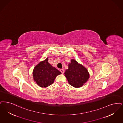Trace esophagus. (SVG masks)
<instances>
[{
	"label": "esophagus",
	"mask_w": 123,
	"mask_h": 123,
	"mask_svg": "<svg viewBox=\"0 0 123 123\" xmlns=\"http://www.w3.org/2000/svg\"><path fill=\"white\" fill-rule=\"evenodd\" d=\"M60 72L62 73V74H63L64 73V69H60Z\"/></svg>",
	"instance_id": "esophagus-1"
}]
</instances>
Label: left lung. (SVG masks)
I'll return each instance as SVG.
<instances>
[{
    "label": "left lung",
    "instance_id": "8db88e82",
    "mask_svg": "<svg viewBox=\"0 0 123 123\" xmlns=\"http://www.w3.org/2000/svg\"><path fill=\"white\" fill-rule=\"evenodd\" d=\"M68 83L75 88H80L89 80L90 74L88 71L75 59H71L68 64V68L64 73Z\"/></svg>",
    "mask_w": 123,
    "mask_h": 123
}]
</instances>
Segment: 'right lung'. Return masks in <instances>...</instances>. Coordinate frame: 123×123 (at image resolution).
Returning a JSON list of instances; mask_svg holds the SVG:
<instances>
[{"label":"right lung","mask_w":123,"mask_h":123,"mask_svg":"<svg viewBox=\"0 0 123 123\" xmlns=\"http://www.w3.org/2000/svg\"><path fill=\"white\" fill-rule=\"evenodd\" d=\"M48 58L34 68L32 75L34 81L40 87L46 88L52 85L56 76L62 73L48 62Z\"/></svg>","instance_id":"right-lung-1"}]
</instances>
